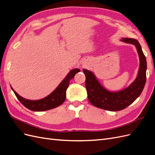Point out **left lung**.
I'll use <instances>...</instances> for the list:
<instances>
[{"label":"left lung","instance_id":"1","mask_svg":"<svg viewBox=\"0 0 155 155\" xmlns=\"http://www.w3.org/2000/svg\"><path fill=\"white\" fill-rule=\"evenodd\" d=\"M121 41L134 45L140 59L137 77L128 87L120 91L110 92L101 85L93 72L83 69L86 77L85 87L89 101L94 106L110 111L123 110L133 104L141 94L146 81V58L139 42L131 38H122Z\"/></svg>","mask_w":155,"mask_h":155}]
</instances>
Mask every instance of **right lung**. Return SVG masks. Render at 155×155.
<instances>
[{
    "label": "right lung",
    "instance_id": "right-lung-1",
    "mask_svg": "<svg viewBox=\"0 0 155 155\" xmlns=\"http://www.w3.org/2000/svg\"><path fill=\"white\" fill-rule=\"evenodd\" d=\"M80 72L79 68H75L68 72L67 76L60 83L55 90L50 94L39 100H30L21 97L13 90L17 99L27 109L33 111H45L54 109L61 105L66 99V91L69 86L70 81L78 72Z\"/></svg>",
    "mask_w": 155,
    "mask_h": 155
}]
</instances>
